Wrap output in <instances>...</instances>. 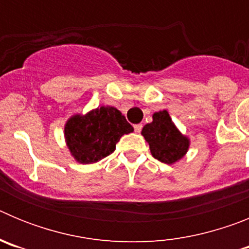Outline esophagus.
<instances>
[{
	"mask_svg": "<svg viewBox=\"0 0 249 249\" xmlns=\"http://www.w3.org/2000/svg\"><path fill=\"white\" fill-rule=\"evenodd\" d=\"M142 123H137V124H135V131L137 132V133H140L141 131H142Z\"/></svg>",
	"mask_w": 249,
	"mask_h": 249,
	"instance_id": "1",
	"label": "esophagus"
}]
</instances>
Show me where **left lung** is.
<instances>
[{
  "label": "left lung",
  "instance_id": "1",
  "mask_svg": "<svg viewBox=\"0 0 249 249\" xmlns=\"http://www.w3.org/2000/svg\"><path fill=\"white\" fill-rule=\"evenodd\" d=\"M152 118L153 121L142 129L152 156L163 163H176L188 151L190 140L178 131L166 109L153 113Z\"/></svg>",
  "mask_w": 249,
  "mask_h": 249
}]
</instances>
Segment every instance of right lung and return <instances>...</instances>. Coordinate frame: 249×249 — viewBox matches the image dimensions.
<instances>
[{
  "mask_svg": "<svg viewBox=\"0 0 249 249\" xmlns=\"http://www.w3.org/2000/svg\"><path fill=\"white\" fill-rule=\"evenodd\" d=\"M133 127L117 108L101 106L87 114H74L65 124V138L72 157L83 164L98 162L116 149Z\"/></svg>",
  "mask_w": 249,
  "mask_h": 249,
  "instance_id": "obj_1",
  "label": "right lung"
}]
</instances>
